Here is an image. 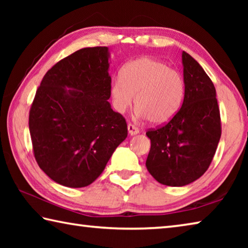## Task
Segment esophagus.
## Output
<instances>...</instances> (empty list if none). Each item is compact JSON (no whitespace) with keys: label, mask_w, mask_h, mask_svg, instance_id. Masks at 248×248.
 <instances>
[{"label":"esophagus","mask_w":248,"mask_h":248,"mask_svg":"<svg viewBox=\"0 0 248 248\" xmlns=\"http://www.w3.org/2000/svg\"><path fill=\"white\" fill-rule=\"evenodd\" d=\"M128 132H129L130 136H136V134L140 132V130H139V128H137L136 125L129 124H128Z\"/></svg>","instance_id":"esophagus-1"}]
</instances>
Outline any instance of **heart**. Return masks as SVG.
<instances>
[{"label":"heart","instance_id":"heart-1","mask_svg":"<svg viewBox=\"0 0 248 248\" xmlns=\"http://www.w3.org/2000/svg\"><path fill=\"white\" fill-rule=\"evenodd\" d=\"M112 107L124 112L136 97L137 115L154 124H164L177 115L185 96V82L178 71L157 59L144 57L130 61L112 81L109 90Z\"/></svg>","mask_w":248,"mask_h":248}]
</instances>
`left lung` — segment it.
I'll return each mask as SVG.
<instances>
[{
	"label": "left lung",
	"instance_id": "1",
	"mask_svg": "<svg viewBox=\"0 0 248 248\" xmlns=\"http://www.w3.org/2000/svg\"><path fill=\"white\" fill-rule=\"evenodd\" d=\"M185 96L182 108L163 127L146 132L151 150L146 169L158 183L182 187L208 170L221 138L216 87L198 62L183 51Z\"/></svg>",
	"mask_w": 248,
	"mask_h": 248
}]
</instances>
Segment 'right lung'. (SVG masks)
<instances>
[{
	"label": "right lung",
	"mask_w": 248,
	"mask_h": 248,
	"mask_svg": "<svg viewBox=\"0 0 248 248\" xmlns=\"http://www.w3.org/2000/svg\"><path fill=\"white\" fill-rule=\"evenodd\" d=\"M109 59L107 47L79 49L54 64L37 90L29 111L33 154L62 186L91 185L128 136L108 102Z\"/></svg>",
	"instance_id": "1"
}]
</instances>
